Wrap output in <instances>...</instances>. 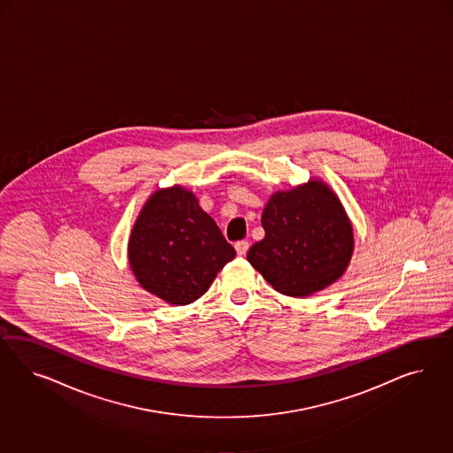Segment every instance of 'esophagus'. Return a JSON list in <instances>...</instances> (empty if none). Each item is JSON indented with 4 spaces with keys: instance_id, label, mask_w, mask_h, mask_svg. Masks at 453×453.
I'll use <instances>...</instances> for the list:
<instances>
[{
    "instance_id": "34e87169",
    "label": "esophagus",
    "mask_w": 453,
    "mask_h": 453,
    "mask_svg": "<svg viewBox=\"0 0 453 453\" xmlns=\"http://www.w3.org/2000/svg\"><path fill=\"white\" fill-rule=\"evenodd\" d=\"M235 250L239 256H246L247 249H249V242L247 241H237L235 242Z\"/></svg>"
}]
</instances>
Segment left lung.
I'll return each instance as SVG.
<instances>
[{
	"instance_id": "1",
	"label": "left lung",
	"mask_w": 453,
	"mask_h": 453,
	"mask_svg": "<svg viewBox=\"0 0 453 453\" xmlns=\"http://www.w3.org/2000/svg\"><path fill=\"white\" fill-rule=\"evenodd\" d=\"M262 227L265 235L250 246L247 261L277 292L292 297L335 282L354 250L350 220L324 182L275 192L264 207Z\"/></svg>"
}]
</instances>
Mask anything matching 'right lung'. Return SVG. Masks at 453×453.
<instances>
[{"mask_svg": "<svg viewBox=\"0 0 453 453\" xmlns=\"http://www.w3.org/2000/svg\"><path fill=\"white\" fill-rule=\"evenodd\" d=\"M129 265L137 282L159 299L197 301L235 256L218 224L182 188L154 192L129 239Z\"/></svg>", "mask_w": 453, "mask_h": 453, "instance_id": "right-lung-1", "label": "right lung"}]
</instances>
